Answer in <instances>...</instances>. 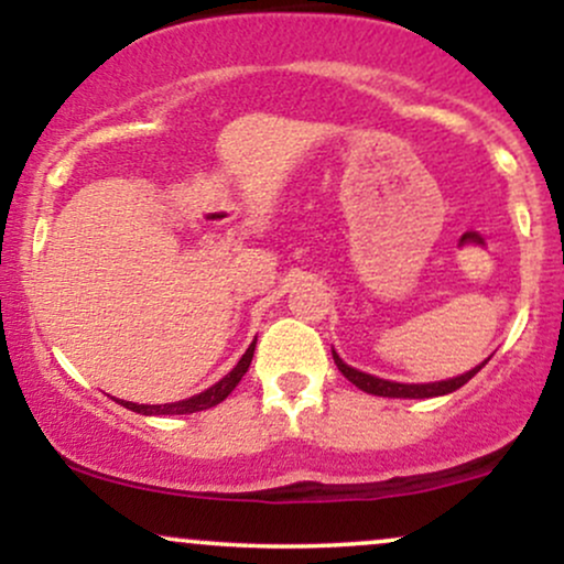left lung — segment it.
I'll list each match as a JSON object with an SVG mask.
<instances>
[{"label":"left lung","instance_id":"1","mask_svg":"<svg viewBox=\"0 0 564 564\" xmlns=\"http://www.w3.org/2000/svg\"><path fill=\"white\" fill-rule=\"evenodd\" d=\"M332 355H334L336 368H339V371L345 373V377H347L349 381H352V384L358 387V390H364V392H368V394H379V398H416V400H422V398H437V394L456 392L458 387L467 384V381H469L471 377H475V373L480 371V368L485 366V364H482V366L471 368V371L462 373V377H456V379L430 381V384H400V381H387V379L371 377V373H364V371H358V368L347 366L345 360H341L339 355L334 352V349H332Z\"/></svg>","mask_w":564,"mask_h":564}]
</instances>
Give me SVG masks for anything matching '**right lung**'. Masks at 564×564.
<instances>
[{"instance_id":"add662e5","label":"right lung","mask_w":564,"mask_h":564,"mask_svg":"<svg viewBox=\"0 0 564 564\" xmlns=\"http://www.w3.org/2000/svg\"><path fill=\"white\" fill-rule=\"evenodd\" d=\"M254 345L257 341H251L249 349L243 352V358L238 360V366L232 368L228 377L219 379L217 384L209 387V390L193 394V398L180 400V403H164V405H138V403H129V400H119V403L129 408V411L142 413V416H183V413H196V411H206V408H215L217 403H223L232 390H236L238 381L243 379L246 371H249L251 358H254Z\"/></svg>"}]
</instances>
